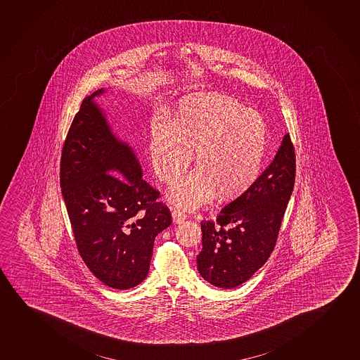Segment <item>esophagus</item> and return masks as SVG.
Segmentation results:
<instances>
[{"instance_id": "1", "label": "esophagus", "mask_w": 360, "mask_h": 360, "mask_svg": "<svg viewBox=\"0 0 360 360\" xmlns=\"http://www.w3.org/2000/svg\"><path fill=\"white\" fill-rule=\"evenodd\" d=\"M172 218L174 223H182L183 220L187 218V214L181 209H174L172 212Z\"/></svg>"}]
</instances>
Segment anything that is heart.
Segmentation results:
<instances>
[{"label": "heart", "mask_w": 360, "mask_h": 360, "mask_svg": "<svg viewBox=\"0 0 360 360\" xmlns=\"http://www.w3.org/2000/svg\"><path fill=\"white\" fill-rule=\"evenodd\" d=\"M269 127L256 110L226 95H191L153 124L148 157L153 172L172 184L187 171L195 151L198 168L173 187L169 199L195 208L210 198L244 193L260 176L269 147Z\"/></svg>", "instance_id": "obj_1"}]
</instances>
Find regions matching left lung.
Instances as JSON below:
<instances>
[{"label": "left lung", "mask_w": 360, "mask_h": 360, "mask_svg": "<svg viewBox=\"0 0 360 360\" xmlns=\"http://www.w3.org/2000/svg\"><path fill=\"white\" fill-rule=\"evenodd\" d=\"M296 177V155L290 135L271 165L244 193L225 205L215 220H202L198 271L205 281L234 288L265 264L276 245Z\"/></svg>", "instance_id": "1"}]
</instances>
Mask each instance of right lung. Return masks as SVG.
Here are the masks:
<instances>
[{"instance_id":"1","label":"right lung","mask_w":360,"mask_h":360,"mask_svg":"<svg viewBox=\"0 0 360 360\" xmlns=\"http://www.w3.org/2000/svg\"><path fill=\"white\" fill-rule=\"evenodd\" d=\"M101 93L85 98L74 116L59 178L85 265L106 286L126 290L146 278L155 238L172 217L160 192L142 179L130 147L111 134L93 101Z\"/></svg>"}]
</instances>
